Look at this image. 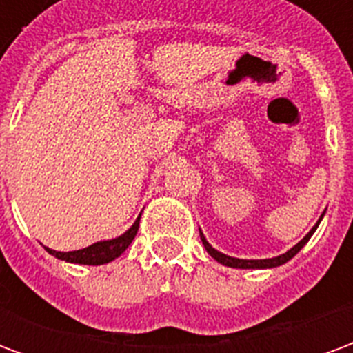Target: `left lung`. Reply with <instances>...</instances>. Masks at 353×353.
I'll return each instance as SVG.
<instances>
[{
    "label": "left lung",
    "instance_id": "1",
    "mask_svg": "<svg viewBox=\"0 0 353 353\" xmlns=\"http://www.w3.org/2000/svg\"><path fill=\"white\" fill-rule=\"evenodd\" d=\"M321 217H323V215H321ZM319 221H321V219H319ZM319 221L316 223V227H314V229H312L310 232H308V234H306V236H304L303 240L299 242V244L293 245V248H291L288 253L278 255V257H272V259H236V257H229V255H225V253L214 250L212 245L208 244V240L204 238V234H202V232H200V240H202V244H204V248H206V252L210 253V255H212V257H214L217 263H221V265H225V266H232V268H274V266H280V265H283V263H288L289 259H293L296 253L303 250L304 244H306V242L310 240L312 234H314V230L318 229Z\"/></svg>",
    "mask_w": 353,
    "mask_h": 353
}]
</instances>
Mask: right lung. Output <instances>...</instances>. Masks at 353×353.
<instances>
[{
	"label": "right lung",
	"instance_id": "right-lung-1",
	"mask_svg": "<svg viewBox=\"0 0 353 353\" xmlns=\"http://www.w3.org/2000/svg\"><path fill=\"white\" fill-rule=\"evenodd\" d=\"M139 227V217L130 229L124 232L123 236L113 238V240H103V242H96V244L88 245L85 250H77V252H54L45 248L50 255H54L58 259L68 261V263H77V265H105L109 261L117 259L121 253L132 244V240L136 236Z\"/></svg>",
	"mask_w": 353,
	"mask_h": 353
}]
</instances>
